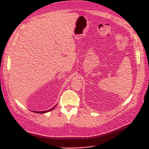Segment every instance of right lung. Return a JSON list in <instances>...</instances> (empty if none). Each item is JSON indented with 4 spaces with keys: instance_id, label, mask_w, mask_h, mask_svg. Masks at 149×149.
Segmentation results:
<instances>
[{
    "instance_id": "1",
    "label": "right lung",
    "mask_w": 149,
    "mask_h": 149,
    "mask_svg": "<svg viewBox=\"0 0 149 149\" xmlns=\"http://www.w3.org/2000/svg\"><path fill=\"white\" fill-rule=\"evenodd\" d=\"M57 105V104H56ZM56 105H55V106H54V107H52V109H49V110H47V111H32L33 113H39V114H44V113H47V112H48V111H52V110H54L55 108V107L56 106Z\"/></svg>"
}]
</instances>
